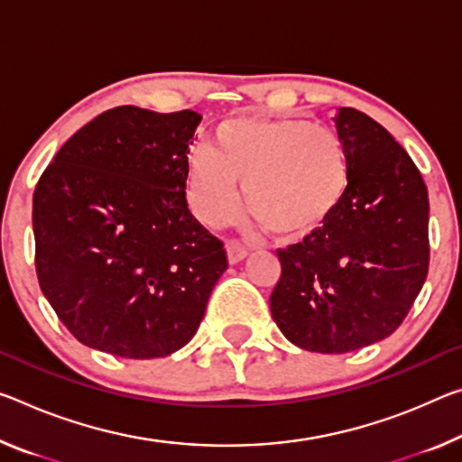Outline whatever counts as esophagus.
Masks as SVG:
<instances>
[{
  "instance_id": "esophagus-1",
  "label": "esophagus",
  "mask_w": 462,
  "mask_h": 462,
  "mask_svg": "<svg viewBox=\"0 0 462 462\" xmlns=\"http://www.w3.org/2000/svg\"><path fill=\"white\" fill-rule=\"evenodd\" d=\"M226 253H228L230 265H236V263L246 259L248 248L243 243H238V240H228V243H226Z\"/></svg>"
}]
</instances>
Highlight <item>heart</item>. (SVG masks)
Wrapping results in <instances>:
<instances>
[{"mask_svg": "<svg viewBox=\"0 0 462 462\" xmlns=\"http://www.w3.org/2000/svg\"><path fill=\"white\" fill-rule=\"evenodd\" d=\"M243 185L248 214L277 236L320 228L347 191V162L331 129L300 119L236 116L189 160L187 191L197 217L219 226L236 216Z\"/></svg>", "mask_w": 462, "mask_h": 462, "instance_id": "1", "label": "heart"}]
</instances>
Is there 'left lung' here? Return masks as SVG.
<instances>
[{
    "mask_svg": "<svg viewBox=\"0 0 462 462\" xmlns=\"http://www.w3.org/2000/svg\"><path fill=\"white\" fill-rule=\"evenodd\" d=\"M347 191L302 243L280 248L271 314L294 346L347 354L397 331L430 265L428 187L380 123L337 108Z\"/></svg>",
    "mask_w": 462,
    "mask_h": 462,
    "instance_id": "obj_1",
    "label": "left lung"
}]
</instances>
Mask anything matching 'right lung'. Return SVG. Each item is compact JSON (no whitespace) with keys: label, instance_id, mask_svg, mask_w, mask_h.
<instances>
[{"label":"right lung","instance_id":"add662e5","mask_svg":"<svg viewBox=\"0 0 462 462\" xmlns=\"http://www.w3.org/2000/svg\"><path fill=\"white\" fill-rule=\"evenodd\" d=\"M201 115L116 106L73 134L32 197L36 275L84 346L129 360L185 347L228 269L189 211Z\"/></svg>","mask_w":462,"mask_h":462}]
</instances>
